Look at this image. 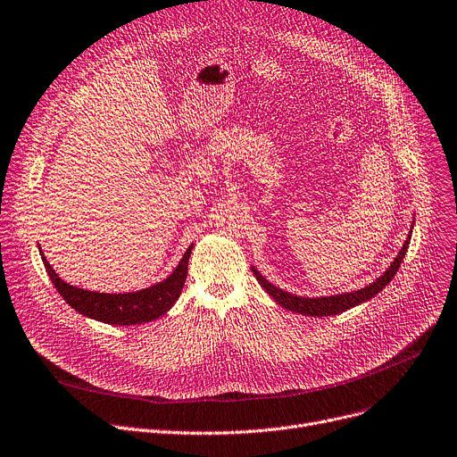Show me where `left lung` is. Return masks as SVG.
Segmentation results:
<instances>
[{
	"label": "left lung",
	"instance_id": "1",
	"mask_svg": "<svg viewBox=\"0 0 457 457\" xmlns=\"http://www.w3.org/2000/svg\"><path fill=\"white\" fill-rule=\"evenodd\" d=\"M410 238H411V231L406 238V242L403 245V250L399 252V255L395 257V261L391 262V266L382 273V276L370 283L368 287H363L360 290H354V292H345V294H338V295H325V297H303V295H294L290 292H285L278 287H273L268 279H264L261 273L252 266V271L255 279L259 281V285L276 299L278 305L292 311V312H299V314H305V316H318V318H323V316H337V314H342L349 309H353L354 305H360V303L363 301H370L371 297H375L382 288H386V285L395 278V273L399 271L401 268V262L408 252V246H410Z\"/></svg>",
	"mask_w": 457,
	"mask_h": 457
}]
</instances>
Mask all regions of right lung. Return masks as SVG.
I'll return each mask as SVG.
<instances>
[{
	"label": "right lung",
	"instance_id": "obj_1",
	"mask_svg": "<svg viewBox=\"0 0 457 457\" xmlns=\"http://www.w3.org/2000/svg\"><path fill=\"white\" fill-rule=\"evenodd\" d=\"M191 252L193 245L187 248L179 264L167 279L129 294H101L77 288L56 276V271L51 268L42 250L40 255L54 288L71 309H75L82 316L108 325H141L163 316L174 305L187 279V264Z\"/></svg>",
	"mask_w": 457,
	"mask_h": 457
}]
</instances>
